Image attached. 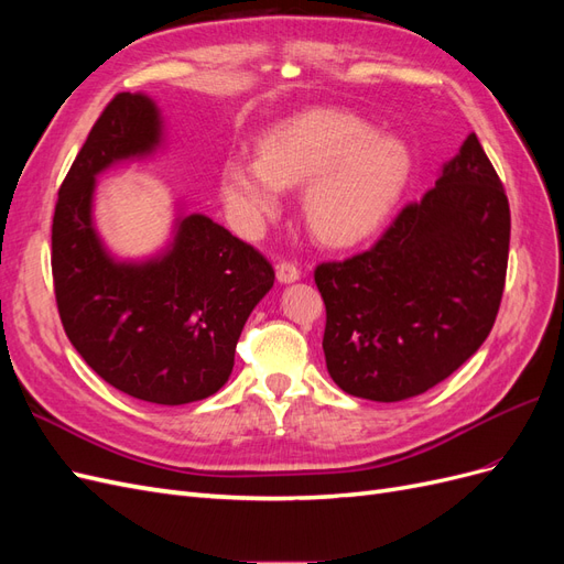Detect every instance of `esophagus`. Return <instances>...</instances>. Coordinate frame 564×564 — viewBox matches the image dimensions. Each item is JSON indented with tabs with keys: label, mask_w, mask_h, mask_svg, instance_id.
Listing matches in <instances>:
<instances>
[{
	"label": "esophagus",
	"mask_w": 564,
	"mask_h": 564,
	"mask_svg": "<svg viewBox=\"0 0 564 564\" xmlns=\"http://www.w3.org/2000/svg\"><path fill=\"white\" fill-rule=\"evenodd\" d=\"M278 280L282 282V284H292V282H296V280H301V270L294 265V263H278Z\"/></svg>",
	"instance_id": "esophagus-1"
}]
</instances>
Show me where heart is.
<instances>
[{"label": "heart", "mask_w": 564, "mask_h": 564, "mask_svg": "<svg viewBox=\"0 0 564 564\" xmlns=\"http://www.w3.org/2000/svg\"><path fill=\"white\" fill-rule=\"evenodd\" d=\"M412 174V152L392 133L338 110L286 119L261 141V155L235 152L220 169L224 199L245 230L282 209L286 185L305 183L303 214L319 242L352 247L377 232Z\"/></svg>", "instance_id": "heart-1"}]
</instances>
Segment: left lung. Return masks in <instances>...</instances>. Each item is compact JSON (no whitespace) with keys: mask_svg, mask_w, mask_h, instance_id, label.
Listing matches in <instances>:
<instances>
[{"mask_svg":"<svg viewBox=\"0 0 564 564\" xmlns=\"http://www.w3.org/2000/svg\"><path fill=\"white\" fill-rule=\"evenodd\" d=\"M508 242V197L470 133L377 245L315 268L334 383L362 400L400 402L445 381L494 327Z\"/></svg>","mask_w":564,"mask_h":564,"instance_id":"obj_1","label":"left lung"}]
</instances>
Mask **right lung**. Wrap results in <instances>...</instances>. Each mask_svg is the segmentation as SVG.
I'll return each mask as SVG.
<instances>
[{"label":"right lung","mask_w":564,"mask_h":564,"mask_svg":"<svg viewBox=\"0 0 564 564\" xmlns=\"http://www.w3.org/2000/svg\"><path fill=\"white\" fill-rule=\"evenodd\" d=\"M162 145L155 100L117 94L58 191L51 270L63 329L84 362L135 400L176 406L228 381L237 338L275 270L209 216L181 209L160 253L117 259L94 224L96 178Z\"/></svg>","instance_id":"1"}]
</instances>
